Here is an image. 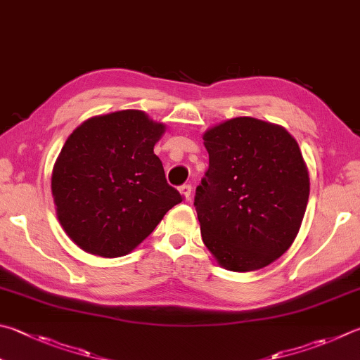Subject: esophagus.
Wrapping results in <instances>:
<instances>
[{"instance_id": "1", "label": "esophagus", "mask_w": 360, "mask_h": 360, "mask_svg": "<svg viewBox=\"0 0 360 360\" xmlns=\"http://www.w3.org/2000/svg\"><path fill=\"white\" fill-rule=\"evenodd\" d=\"M179 192H181L182 197H184L186 200H188V198H191V193H192V186H191V184L181 186V187H179Z\"/></svg>"}]
</instances>
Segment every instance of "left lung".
I'll use <instances>...</instances> for the list:
<instances>
[{
    "instance_id": "1",
    "label": "left lung",
    "mask_w": 360,
    "mask_h": 360,
    "mask_svg": "<svg viewBox=\"0 0 360 360\" xmlns=\"http://www.w3.org/2000/svg\"><path fill=\"white\" fill-rule=\"evenodd\" d=\"M209 168L195 192L202 243L228 271H257L296 239L310 193L297 141L276 124L233 117L202 135Z\"/></svg>"
}]
</instances>
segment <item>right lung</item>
Returning a JSON list of instances; mask_svg holds the SVG:
<instances>
[{
  "instance_id": "obj_1",
  "label": "right lung",
  "mask_w": 360,
  "mask_h": 360,
  "mask_svg": "<svg viewBox=\"0 0 360 360\" xmlns=\"http://www.w3.org/2000/svg\"><path fill=\"white\" fill-rule=\"evenodd\" d=\"M162 122L140 110L89 117L64 143L51 173L58 220L84 252L124 257L182 201L154 145Z\"/></svg>"
}]
</instances>
